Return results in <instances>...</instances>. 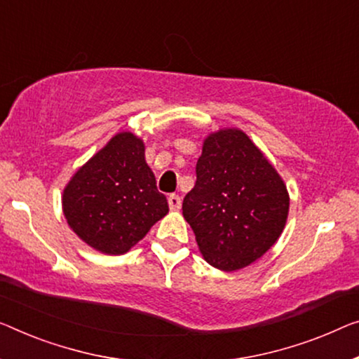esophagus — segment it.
<instances>
[{"instance_id":"esophagus-1","label":"esophagus","mask_w":359,"mask_h":359,"mask_svg":"<svg viewBox=\"0 0 359 359\" xmlns=\"http://www.w3.org/2000/svg\"><path fill=\"white\" fill-rule=\"evenodd\" d=\"M168 201H169V208L172 211H179L180 210V206H182V198L179 196V195H170L169 198H168Z\"/></svg>"}]
</instances>
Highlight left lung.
<instances>
[{
  "label": "left lung",
  "instance_id": "1",
  "mask_svg": "<svg viewBox=\"0 0 359 359\" xmlns=\"http://www.w3.org/2000/svg\"><path fill=\"white\" fill-rule=\"evenodd\" d=\"M288 208L287 185L247 133L231 127L205 138L182 212L206 263L226 272L253 264L279 240Z\"/></svg>",
  "mask_w": 359,
  "mask_h": 359
}]
</instances>
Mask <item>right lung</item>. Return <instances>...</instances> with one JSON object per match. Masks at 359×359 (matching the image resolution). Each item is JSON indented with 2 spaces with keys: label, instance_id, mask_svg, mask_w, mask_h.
<instances>
[{
  "label": "right lung",
  "instance_id": "right-lung-1",
  "mask_svg": "<svg viewBox=\"0 0 359 359\" xmlns=\"http://www.w3.org/2000/svg\"><path fill=\"white\" fill-rule=\"evenodd\" d=\"M62 212L80 240L104 255H124L169 212L168 200L145 161V143L116 133L72 175Z\"/></svg>",
  "mask_w": 359,
  "mask_h": 359
}]
</instances>
